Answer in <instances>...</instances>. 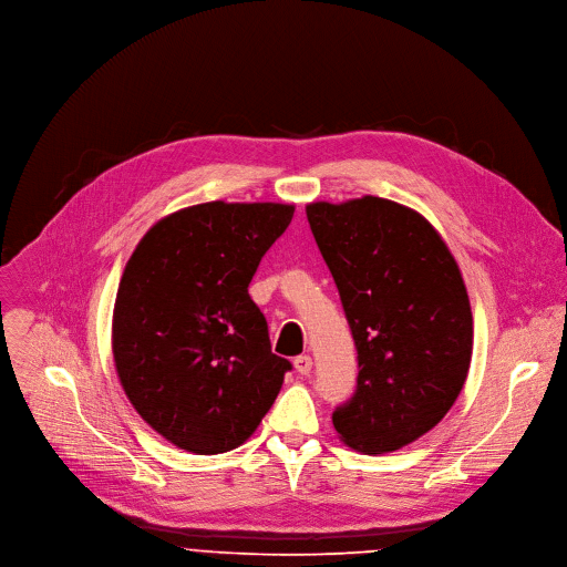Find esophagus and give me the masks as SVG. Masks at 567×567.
<instances>
[{
	"label": "esophagus",
	"instance_id": "esophagus-1",
	"mask_svg": "<svg viewBox=\"0 0 567 567\" xmlns=\"http://www.w3.org/2000/svg\"><path fill=\"white\" fill-rule=\"evenodd\" d=\"M293 369H296V373H300V375H310V373H312V357H310V354H298V357L293 359Z\"/></svg>",
	"mask_w": 567,
	"mask_h": 567
}]
</instances>
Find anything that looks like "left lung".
I'll use <instances>...</instances> for the list:
<instances>
[{
	"instance_id": "obj_1",
	"label": "left lung",
	"mask_w": 567,
	"mask_h": 567,
	"mask_svg": "<svg viewBox=\"0 0 567 567\" xmlns=\"http://www.w3.org/2000/svg\"><path fill=\"white\" fill-rule=\"evenodd\" d=\"M307 221L357 348V386L334 409V430L354 450L393 452L439 425L466 382V285L430 221L400 203H312Z\"/></svg>"
}]
</instances>
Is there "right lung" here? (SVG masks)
<instances>
[{
    "label": "right lung",
    "instance_id": "obj_1",
    "mask_svg": "<svg viewBox=\"0 0 567 567\" xmlns=\"http://www.w3.org/2000/svg\"><path fill=\"white\" fill-rule=\"evenodd\" d=\"M293 205L200 203L153 226L124 269L113 354L137 414L194 454L241 445L291 364L248 285Z\"/></svg>",
    "mask_w": 567,
    "mask_h": 567
}]
</instances>
